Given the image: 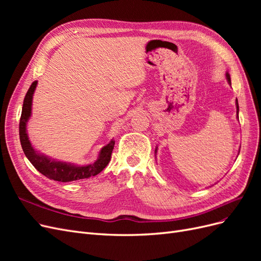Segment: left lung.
Listing matches in <instances>:
<instances>
[{
	"label": "left lung",
	"instance_id": "1",
	"mask_svg": "<svg viewBox=\"0 0 261 261\" xmlns=\"http://www.w3.org/2000/svg\"><path fill=\"white\" fill-rule=\"evenodd\" d=\"M225 77H226V81H227V83L231 85V77H230V74H228L227 72H226V74H225ZM235 105H236V113H238V117H239V102H238V99H236V101H235ZM156 151H158V147L155 148V150H154V153L156 154Z\"/></svg>",
	"mask_w": 261,
	"mask_h": 261
}]
</instances>
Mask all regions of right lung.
Segmentation results:
<instances>
[{
	"label": "right lung",
	"instance_id": "1",
	"mask_svg": "<svg viewBox=\"0 0 261 261\" xmlns=\"http://www.w3.org/2000/svg\"><path fill=\"white\" fill-rule=\"evenodd\" d=\"M38 82L31 84L28 89L21 110V116L19 122V138L22 151L27 156V159L34 167L50 179L58 181H72L83 178H89L99 174L103 170L108 163L111 160L112 150L114 148L115 141L112 139L108 145L100 150L97 160L86 165H77L70 162L58 161L52 158L41 153L31 145L28 133H27V123L31 116V110H33V98L36 90Z\"/></svg>",
	"mask_w": 261,
	"mask_h": 261
}]
</instances>
